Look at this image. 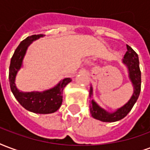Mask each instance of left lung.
I'll return each instance as SVG.
<instances>
[{"label": "left lung", "instance_id": "8db88e82", "mask_svg": "<svg viewBox=\"0 0 150 150\" xmlns=\"http://www.w3.org/2000/svg\"><path fill=\"white\" fill-rule=\"evenodd\" d=\"M123 62L126 64L129 78L133 83V96L130 100L124 106L118 109L114 112H106L105 110L101 109L94 100H92L89 104V109L91 112L92 117L95 119H98L99 121L104 122H113L124 118L129 112H130L132 108L136 103L137 98L139 97L140 92H141V84H142V74L139 67V60L138 55L129 45H127V52L125 54ZM93 95V88H90L89 91V98H91Z\"/></svg>", "mask_w": 150, "mask_h": 150}]
</instances>
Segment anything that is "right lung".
<instances>
[{
    "label": "right lung",
    "instance_id": "obj_1",
    "mask_svg": "<svg viewBox=\"0 0 150 150\" xmlns=\"http://www.w3.org/2000/svg\"><path fill=\"white\" fill-rule=\"evenodd\" d=\"M43 34L32 35L23 40L15 50L11 58L9 65V84L11 91L13 92L15 98L18 100L25 110L35 113H52L56 112L61 107L62 103L63 89L71 81L70 78H64L54 88L44 91L23 93L20 92L15 85V76L17 71L21 66L22 60L25 54L26 50L33 40L42 37Z\"/></svg>",
    "mask_w": 150,
    "mask_h": 150
}]
</instances>
